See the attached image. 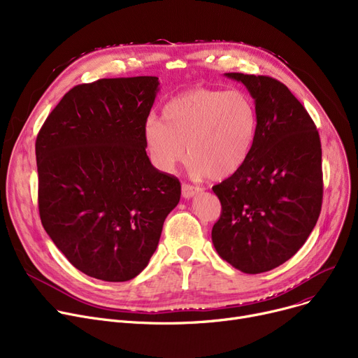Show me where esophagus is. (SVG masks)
<instances>
[{
  "mask_svg": "<svg viewBox=\"0 0 358 358\" xmlns=\"http://www.w3.org/2000/svg\"><path fill=\"white\" fill-rule=\"evenodd\" d=\"M181 192H182V197L190 199V197H194L196 194H199L201 192V189H200V187H197V185H192V184L184 182L181 185Z\"/></svg>",
  "mask_w": 358,
  "mask_h": 358,
  "instance_id": "obj_1",
  "label": "esophagus"
}]
</instances>
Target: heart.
Listing matches in <instances>:
<instances>
[{"label":"heart","mask_w":358,"mask_h":358,"mask_svg":"<svg viewBox=\"0 0 358 358\" xmlns=\"http://www.w3.org/2000/svg\"><path fill=\"white\" fill-rule=\"evenodd\" d=\"M257 134V111L242 91L193 88L169 100L161 119L149 117L143 141L152 164L164 173L190 157L197 176L215 180L236 173ZM187 152H185V146Z\"/></svg>","instance_id":"heart-1"}]
</instances>
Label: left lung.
Instances as JSON below:
<instances>
[{
  "label": "left lung",
  "mask_w": 358,
  "mask_h": 358,
  "mask_svg": "<svg viewBox=\"0 0 358 358\" xmlns=\"http://www.w3.org/2000/svg\"><path fill=\"white\" fill-rule=\"evenodd\" d=\"M224 75L250 91L257 134L243 165L213 185L222 212L212 241L219 257L239 271L266 273L300 250L321 213V139L285 84L264 75Z\"/></svg>",
  "instance_id": "8db88e82"
}]
</instances>
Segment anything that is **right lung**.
I'll return each instance as SVG.
<instances>
[{
  "mask_svg": "<svg viewBox=\"0 0 358 358\" xmlns=\"http://www.w3.org/2000/svg\"><path fill=\"white\" fill-rule=\"evenodd\" d=\"M158 85L157 77H131L73 87L37 135L42 224L90 277L135 278L180 201L178 178L158 171L145 150Z\"/></svg>",
  "mask_w": 358,
  "mask_h": 358,
  "instance_id": "1",
  "label": "right lung"
}]
</instances>
